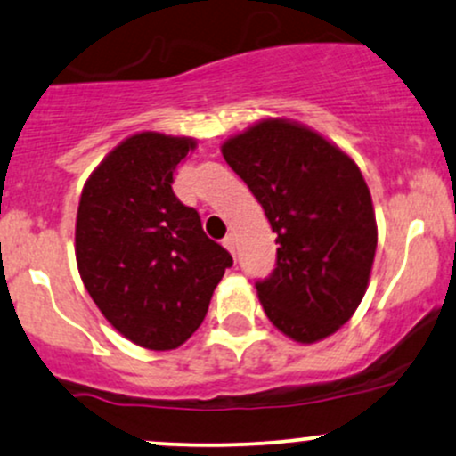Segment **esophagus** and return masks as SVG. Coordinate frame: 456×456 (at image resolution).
<instances>
[{
  "label": "esophagus",
  "mask_w": 456,
  "mask_h": 456,
  "mask_svg": "<svg viewBox=\"0 0 456 456\" xmlns=\"http://www.w3.org/2000/svg\"><path fill=\"white\" fill-rule=\"evenodd\" d=\"M223 247L227 248L229 253H236V238H233V233H227V236L223 238Z\"/></svg>",
  "instance_id": "1"
}]
</instances>
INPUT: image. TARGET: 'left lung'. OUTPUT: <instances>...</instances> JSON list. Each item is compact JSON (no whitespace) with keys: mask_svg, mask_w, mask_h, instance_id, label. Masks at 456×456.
I'll use <instances>...</instances> for the list:
<instances>
[{"mask_svg":"<svg viewBox=\"0 0 456 456\" xmlns=\"http://www.w3.org/2000/svg\"><path fill=\"white\" fill-rule=\"evenodd\" d=\"M223 155L262 203L277 262L257 279L270 322L303 344L338 331L362 303L377 251V220L357 164L312 129L262 121Z\"/></svg>","mask_w":456,"mask_h":456,"instance_id":"8db88e82","label":"left lung"}]
</instances>
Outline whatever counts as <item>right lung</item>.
Listing matches in <instances>:
<instances>
[{
    "mask_svg": "<svg viewBox=\"0 0 456 456\" xmlns=\"http://www.w3.org/2000/svg\"><path fill=\"white\" fill-rule=\"evenodd\" d=\"M190 149V138L136 134L99 164L79 199L82 281L118 333L151 350L182 346L201 327L233 264L173 192V171Z\"/></svg>",
    "mask_w": 456,
    "mask_h": 456,
    "instance_id": "add662e5",
    "label": "right lung"
}]
</instances>
